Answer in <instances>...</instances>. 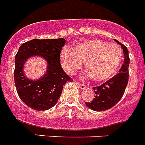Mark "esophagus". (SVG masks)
I'll return each mask as SVG.
<instances>
[{
	"label": "esophagus",
	"mask_w": 145,
	"mask_h": 145,
	"mask_svg": "<svg viewBox=\"0 0 145 145\" xmlns=\"http://www.w3.org/2000/svg\"><path fill=\"white\" fill-rule=\"evenodd\" d=\"M76 84L78 85V86H79V87L81 89H86V86H85L84 84H80V83H79V82H76Z\"/></svg>",
	"instance_id": "34e87169"
}]
</instances>
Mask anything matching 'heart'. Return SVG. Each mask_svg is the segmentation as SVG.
<instances>
[{"label":"heart","mask_w":145,"mask_h":145,"mask_svg":"<svg viewBox=\"0 0 145 145\" xmlns=\"http://www.w3.org/2000/svg\"><path fill=\"white\" fill-rule=\"evenodd\" d=\"M121 49L115 43L92 39L75 44L73 48H63L60 53L62 67L69 75H74L86 62L85 76L94 77L98 82H105L112 78L122 60Z\"/></svg>","instance_id":"heart-1"}]
</instances>
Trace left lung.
Here are the masks:
<instances>
[{
  "instance_id": "1",
  "label": "left lung",
  "mask_w": 145,
  "mask_h": 145,
  "mask_svg": "<svg viewBox=\"0 0 145 145\" xmlns=\"http://www.w3.org/2000/svg\"><path fill=\"white\" fill-rule=\"evenodd\" d=\"M121 45L124 53V63L121 68L112 79L105 82L100 86L94 87L95 93L92 102H85L86 105L95 112H102L112 108L118 103L124 95L128 82V66L130 59L128 49L117 40H114Z\"/></svg>"
}]
</instances>
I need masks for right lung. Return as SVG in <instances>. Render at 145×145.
Listing matches in <instances>:
<instances>
[{"label":"right lung","mask_w":145,"mask_h":145,"mask_svg":"<svg viewBox=\"0 0 145 145\" xmlns=\"http://www.w3.org/2000/svg\"><path fill=\"white\" fill-rule=\"evenodd\" d=\"M66 40L33 39L20 46L15 56L14 82L19 97L25 105L37 111H45L56 105L63 87L72 81L60 65V53ZM33 56L47 62L46 73L39 80L27 78L23 72L25 63Z\"/></svg>","instance_id":"right-lung-1"}]
</instances>
